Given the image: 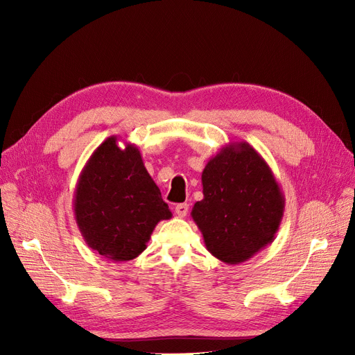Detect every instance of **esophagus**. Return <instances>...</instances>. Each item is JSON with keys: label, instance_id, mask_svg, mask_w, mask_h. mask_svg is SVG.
<instances>
[{"label": "esophagus", "instance_id": "34e87169", "mask_svg": "<svg viewBox=\"0 0 355 355\" xmlns=\"http://www.w3.org/2000/svg\"><path fill=\"white\" fill-rule=\"evenodd\" d=\"M189 211V206L187 202H182V204H178V206L175 207V213L178 214L179 218H185L187 214Z\"/></svg>", "mask_w": 355, "mask_h": 355}]
</instances>
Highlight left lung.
Returning <instances> with one entry per match:
<instances>
[{
  "instance_id": "left-lung-1",
  "label": "left lung",
  "mask_w": 355,
  "mask_h": 355,
  "mask_svg": "<svg viewBox=\"0 0 355 355\" xmlns=\"http://www.w3.org/2000/svg\"><path fill=\"white\" fill-rule=\"evenodd\" d=\"M201 182L204 198L191 216L214 257L237 265L274 241L286 200L271 167L250 144L225 145L209 159Z\"/></svg>"
}]
</instances>
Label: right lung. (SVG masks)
Masks as SVG:
<instances>
[{"label":"right lung","instance_id":"1","mask_svg":"<svg viewBox=\"0 0 355 355\" xmlns=\"http://www.w3.org/2000/svg\"><path fill=\"white\" fill-rule=\"evenodd\" d=\"M73 214L89 247L105 259L127 262L146 249L159 220L171 218L135 144L103 141L83 167L73 191Z\"/></svg>","mask_w":355,"mask_h":355}]
</instances>
